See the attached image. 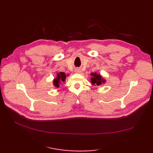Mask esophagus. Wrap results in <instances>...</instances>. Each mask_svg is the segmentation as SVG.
<instances>
[{
    "label": "esophagus",
    "instance_id": "obj_1",
    "mask_svg": "<svg viewBox=\"0 0 153 153\" xmlns=\"http://www.w3.org/2000/svg\"><path fill=\"white\" fill-rule=\"evenodd\" d=\"M75 73H80L81 72V70L80 69H76L75 70Z\"/></svg>",
    "mask_w": 153,
    "mask_h": 153
}]
</instances>
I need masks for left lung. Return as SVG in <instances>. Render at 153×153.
Wrapping results in <instances>:
<instances>
[{
	"instance_id": "obj_1",
	"label": "left lung",
	"mask_w": 153,
	"mask_h": 153,
	"mask_svg": "<svg viewBox=\"0 0 153 153\" xmlns=\"http://www.w3.org/2000/svg\"><path fill=\"white\" fill-rule=\"evenodd\" d=\"M91 75V76H92V77L91 78V83L93 85L96 84L97 85H100L102 83H105V80L101 77L100 74H97L96 73H92Z\"/></svg>"
}]
</instances>
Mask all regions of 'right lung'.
I'll return each instance as SVG.
<instances>
[{
  "label": "right lung",
  "mask_w": 153,
  "mask_h": 153,
  "mask_svg": "<svg viewBox=\"0 0 153 153\" xmlns=\"http://www.w3.org/2000/svg\"><path fill=\"white\" fill-rule=\"evenodd\" d=\"M66 77V76L64 72H60V73H57V78H55L53 80V85L55 87H59L60 83L61 82H65Z\"/></svg>",
  "instance_id": "obj_1"
}]
</instances>
